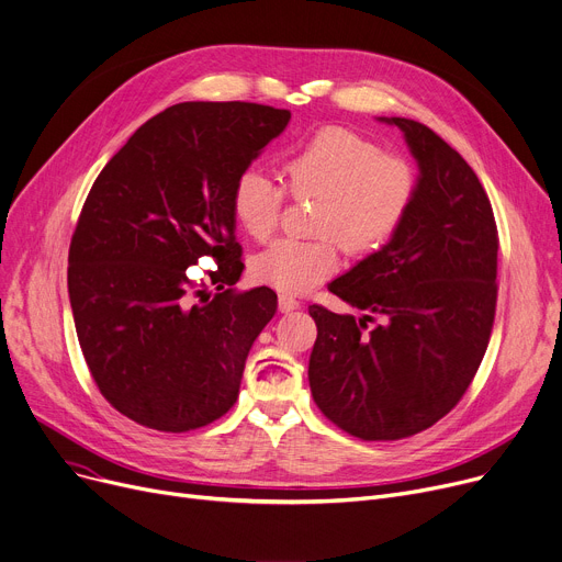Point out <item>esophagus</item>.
Returning a JSON list of instances; mask_svg holds the SVG:
<instances>
[{
  "label": "esophagus",
  "mask_w": 562,
  "mask_h": 562,
  "mask_svg": "<svg viewBox=\"0 0 562 562\" xmlns=\"http://www.w3.org/2000/svg\"><path fill=\"white\" fill-rule=\"evenodd\" d=\"M278 305H280V312H284V314L301 307V303H297V301H295V295H291V293H280V297H278Z\"/></svg>",
  "instance_id": "1"
}]
</instances>
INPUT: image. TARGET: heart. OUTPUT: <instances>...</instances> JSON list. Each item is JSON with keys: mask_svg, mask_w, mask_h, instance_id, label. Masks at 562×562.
<instances>
[{"mask_svg": "<svg viewBox=\"0 0 562 562\" xmlns=\"http://www.w3.org/2000/svg\"><path fill=\"white\" fill-rule=\"evenodd\" d=\"M293 199H316L310 239H276L250 261L257 282L278 291H307L341 265L344 246L352 255H372L402 228L416 201L418 178L402 156L341 126H327L289 148L280 162ZM284 187L257 169H246L231 196L239 228L265 241L276 231Z\"/></svg>", "mask_w": 562, "mask_h": 562, "instance_id": "b5f03b06", "label": "heart"}]
</instances>
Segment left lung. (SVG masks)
<instances>
[{"label":"left lung","mask_w":562,"mask_h":562,"mask_svg":"<svg viewBox=\"0 0 562 562\" xmlns=\"http://www.w3.org/2000/svg\"><path fill=\"white\" fill-rule=\"evenodd\" d=\"M386 122L420 165L416 201L382 250L329 284L366 314L310 307L312 397L361 440L408 438L450 414L481 366L497 307L499 237L483 184L429 126Z\"/></svg>","instance_id":"left-lung-1"}]
</instances>
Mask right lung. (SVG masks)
I'll return each mask as SVG.
<instances>
[{
  "label": "right lung",
  "mask_w": 562,
  "mask_h": 562,
  "mask_svg": "<svg viewBox=\"0 0 562 562\" xmlns=\"http://www.w3.org/2000/svg\"><path fill=\"white\" fill-rule=\"evenodd\" d=\"M289 120L261 103H176L139 126L92 184L67 257L74 325L101 395L142 427L192 431L237 402L278 295L233 289L244 261L231 196ZM201 256L217 261L207 283L189 273Z\"/></svg>",
  "instance_id": "right-lung-1"
}]
</instances>
